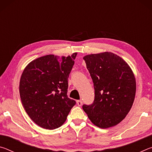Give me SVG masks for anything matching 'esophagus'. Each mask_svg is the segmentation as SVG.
Wrapping results in <instances>:
<instances>
[{
    "label": "esophagus",
    "instance_id": "1",
    "mask_svg": "<svg viewBox=\"0 0 152 152\" xmlns=\"http://www.w3.org/2000/svg\"><path fill=\"white\" fill-rule=\"evenodd\" d=\"M77 102V104L78 105V106H81V105L82 104V101H81V100H78V101H76Z\"/></svg>",
    "mask_w": 152,
    "mask_h": 152
}]
</instances>
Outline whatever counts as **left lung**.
Here are the masks:
<instances>
[{
    "mask_svg": "<svg viewBox=\"0 0 152 152\" xmlns=\"http://www.w3.org/2000/svg\"><path fill=\"white\" fill-rule=\"evenodd\" d=\"M94 84V99L82 109L92 123L102 129L119 123L134 101L136 82L132 69L123 59L111 52L83 58Z\"/></svg>",
    "mask_w": 152,
    "mask_h": 152,
    "instance_id": "1",
    "label": "left lung"
}]
</instances>
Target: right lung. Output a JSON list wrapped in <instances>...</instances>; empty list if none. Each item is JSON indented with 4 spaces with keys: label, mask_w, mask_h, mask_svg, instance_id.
Returning a JSON list of instances; mask_svg holds the SVG:
<instances>
[{
    "label": "right lung",
    "mask_w": 152,
    "mask_h": 152,
    "mask_svg": "<svg viewBox=\"0 0 152 152\" xmlns=\"http://www.w3.org/2000/svg\"><path fill=\"white\" fill-rule=\"evenodd\" d=\"M76 53L61 57L47 55L27 66L20 80L19 93L25 111L37 125L55 129L66 121L76 101L68 96V77Z\"/></svg>",
    "instance_id": "obj_1"
}]
</instances>
